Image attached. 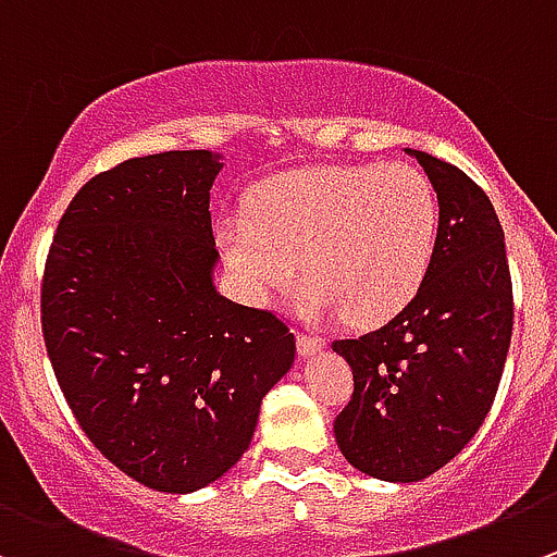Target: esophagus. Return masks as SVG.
<instances>
[{"mask_svg": "<svg viewBox=\"0 0 557 557\" xmlns=\"http://www.w3.org/2000/svg\"><path fill=\"white\" fill-rule=\"evenodd\" d=\"M325 349V342L317 336H306V333H298V352L300 355H314Z\"/></svg>", "mask_w": 557, "mask_h": 557, "instance_id": "obj_1", "label": "esophagus"}]
</instances>
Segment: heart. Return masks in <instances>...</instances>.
<instances>
[{"instance_id": "b5f03b06", "label": "heart", "mask_w": 557, "mask_h": 557, "mask_svg": "<svg viewBox=\"0 0 557 557\" xmlns=\"http://www.w3.org/2000/svg\"><path fill=\"white\" fill-rule=\"evenodd\" d=\"M437 232L441 205L429 177L394 163L268 180L248 199V215L219 221L215 240L251 304H268L300 264L309 275L298 298L306 317L344 314L372 327L394 320L423 287Z\"/></svg>"}]
</instances>
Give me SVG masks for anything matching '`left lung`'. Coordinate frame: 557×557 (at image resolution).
<instances>
[{
  "label": "left lung",
  "instance_id": "8db88e82",
  "mask_svg": "<svg viewBox=\"0 0 557 557\" xmlns=\"http://www.w3.org/2000/svg\"><path fill=\"white\" fill-rule=\"evenodd\" d=\"M426 172L441 232L416 298L388 325L333 342L355 391L333 434L372 479L410 484L451 462L484 423L511 344L506 237L490 196L451 163L407 150Z\"/></svg>",
  "mask_w": 557,
  "mask_h": 557
}]
</instances>
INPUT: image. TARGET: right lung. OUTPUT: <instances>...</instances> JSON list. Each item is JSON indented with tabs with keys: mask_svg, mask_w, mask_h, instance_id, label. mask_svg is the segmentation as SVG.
<instances>
[{
	"mask_svg": "<svg viewBox=\"0 0 557 557\" xmlns=\"http://www.w3.org/2000/svg\"><path fill=\"white\" fill-rule=\"evenodd\" d=\"M219 152L131 158L67 205L46 259L44 338L89 441L139 484L188 495L248 451L295 361L270 311L215 289Z\"/></svg>",
	"mask_w": 557,
	"mask_h": 557,
	"instance_id": "1",
	"label": "right lung"
}]
</instances>
